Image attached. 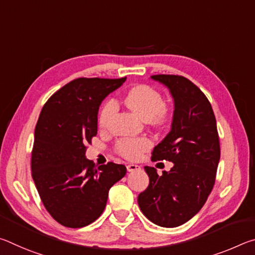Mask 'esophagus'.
<instances>
[{
	"instance_id": "1",
	"label": "esophagus",
	"mask_w": 255,
	"mask_h": 255,
	"mask_svg": "<svg viewBox=\"0 0 255 255\" xmlns=\"http://www.w3.org/2000/svg\"><path fill=\"white\" fill-rule=\"evenodd\" d=\"M140 170V166L137 165V164H128L127 165V171L128 172H135Z\"/></svg>"
}]
</instances>
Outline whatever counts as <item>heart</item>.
Wrapping results in <instances>:
<instances>
[{
  "label": "heart",
  "mask_w": 255,
  "mask_h": 255,
  "mask_svg": "<svg viewBox=\"0 0 255 255\" xmlns=\"http://www.w3.org/2000/svg\"><path fill=\"white\" fill-rule=\"evenodd\" d=\"M124 103L137 117L144 122L153 124H163L166 122L167 109L164 106L161 94L148 85L133 86L125 94ZM116 111V103L107 100L101 107L99 114V124L106 126ZM152 146V141L147 138H124L117 144V149L122 156L128 159H136Z\"/></svg>",
  "instance_id": "heart-1"
}]
</instances>
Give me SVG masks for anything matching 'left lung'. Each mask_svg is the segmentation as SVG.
I'll use <instances>...</instances> for the list:
<instances>
[{
    "label": "left lung",
    "instance_id": "1",
    "mask_svg": "<svg viewBox=\"0 0 255 255\" xmlns=\"http://www.w3.org/2000/svg\"><path fill=\"white\" fill-rule=\"evenodd\" d=\"M169 89L174 101L171 130L155 146L152 161H171L173 167L157 174L145 166L149 184L138 196L141 213L162 227H178L191 219L213 190L221 147L210 102L191 81L179 75H153Z\"/></svg>",
    "mask_w": 255,
    "mask_h": 255
}]
</instances>
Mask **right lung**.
Here are the masks:
<instances>
[{
    "label": "right lung",
    "mask_w": 255,
    "mask_h": 255,
    "mask_svg": "<svg viewBox=\"0 0 255 255\" xmlns=\"http://www.w3.org/2000/svg\"><path fill=\"white\" fill-rule=\"evenodd\" d=\"M126 77L76 79L49 98L34 129L31 172L47 211L60 225L80 228L100 217L110 188L126 174L123 164L96 167L85 157L98 132L101 102Z\"/></svg>",
    "instance_id": "obj_1"
}]
</instances>
